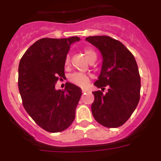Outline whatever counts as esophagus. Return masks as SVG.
<instances>
[{"mask_svg": "<svg viewBox=\"0 0 161 161\" xmlns=\"http://www.w3.org/2000/svg\"><path fill=\"white\" fill-rule=\"evenodd\" d=\"M82 92H86L87 90H86V89H82Z\"/></svg>", "mask_w": 161, "mask_h": 161, "instance_id": "esophagus-1", "label": "esophagus"}]
</instances>
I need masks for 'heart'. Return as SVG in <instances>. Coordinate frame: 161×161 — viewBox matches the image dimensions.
I'll return each mask as SVG.
<instances>
[{"mask_svg": "<svg viewBox=\"0 0 161 161\" xmlns=\"http://www.w3.org/2000/svg\"><path fill=\"white\" fill-rule=\"evenodd\" d=\"M84 53H85L86 57L87 59L89 60V61H91L92 60L96 59L97 58V53H95L93 50H92L91 48H85L83 50ZM69 64V57L68 56L65 58V61H64V64L66 66ZM89 75H87L83 74V73H74L71 76L70 81L75 85L79 86H86L88 84L89 82Z\"/></svg>", "mask_w": 161, "mask_h": 161, "instance_id": "b5f03b06", "label": "heart"}]
</instances>
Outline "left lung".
Here are the masks:
<instances>
[{
    "instance_id": "8db88e82",
    "label": "left lung",
    "mask_w": 161,
    "mask_h": 161,
    "mask_svg": "<svg viewBox=\"0 0 161 161\" xmlns=\"http://www.w3.org/2000/svg\"><path fill=\"white\" fill-rule=\"evenodd\" d=\"M102 55V67L94 86L104 90L92 92L91 106L96 121L108 128L122 125L130 118L140 97L141 81L137 63L132 53L122 43L108 36L86 38Z\"/></svg>"
}]
</instances>
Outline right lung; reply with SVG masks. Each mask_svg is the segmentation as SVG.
Wrapping results in <instances>:
<instances>
[{
  "mask_svg": "<svg viewBox=\"0 0 161 161\" xmlns=\"http://www.w3.org/2000/svg\"><path fill=\"white\" fill-rule=\"evenodd\" d=\"M78 36L43 38L25 51L19 66V90L24 108L39 126L49 132H59L71 125L82 90L67 82L64 90L55 89L64 77V61Z\"/></svg>",
  "mask_w": 161,
  "mask_h": 161,
  "instance_id": "1",
  "label": "right lung"
}]
</instances>
